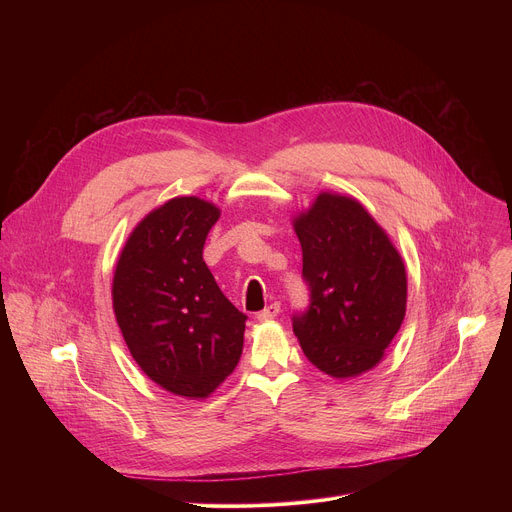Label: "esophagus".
<instances>
[{"label": "esophagus", "mask_w": 512, "mask_h": 512, "mask_svg": "<svg viewBox=\"0 0 512 512\" xmlns=\"http://www.w3.org/2000/svg\"><path fill=\"white\" fill-rule=\"evenodd\" d=\"M279 310H281V306L277 304V302H273V304H269V306H265L259 314H257V320L259 322H267V320H273L277 314H279Z\"/></svg>", "instance_id": "1"}]
</instances>
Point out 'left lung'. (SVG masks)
<instances>
[{"mask_svg": "<svg viewBox=\"0 0 512 512\" xmlns=\"http://www.w3.org/2000/svg\"><path fill=\"white\" fill-rule=\"evenodd\" d=\"M304 257L312 304L294 318L308 360L332 379L375 369L407 308L403 257L356 198L320 192L291 218Z\"/></svg>", "mask_w": 512, "mask_h": 512, "instance_id": "8db88e82", "label": "left lung"}]
</instances>
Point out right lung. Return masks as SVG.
<instances>
[{"instance_id":"right-lung-1","label":"right lung","mask_w":512,"mask_h":512,"mask_svg":"<svg viewBox=\"0 0 512 512\" xmlns=\"http://www.w3.org/2000/svg\"><path fill=\"white\" fill-rule=\"evenodd\" d=\"M221 208L176 196L145 214L113 273V312L139 369L186 399H206L235 371L247 316L202 259Z\"/></svg>"}]
</instances>
